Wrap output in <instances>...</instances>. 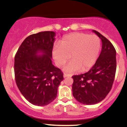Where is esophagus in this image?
Listing matches in <instances>:
<instances>
[{
    "mask_svg": "<svg viewBox=\"0 0 127 127\" xmlns=\"http://www.w3.org/2000/svg\"><path fill=\"white\" fill-rule=\"evenodd\" d=\"M69 76H71V75H70V74H66V73H64V74H63V77H69Z\"/></svg>",
    "mask_w": 127,
    "mask_h": 127,
    "instance_id": "1",
    "label": "esophagus"
}]
</instances>
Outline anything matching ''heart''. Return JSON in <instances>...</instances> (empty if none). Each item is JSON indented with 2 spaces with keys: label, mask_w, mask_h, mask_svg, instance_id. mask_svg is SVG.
<instances>
[{
  "label": "heart",
  "mask_w": 127,
  "mask_h": 127,
  "mask_svg": "<svg viewBox=\"0 0 127 127\" xmlns=\"http://www.w3.org/2000/svg\"><path fill=\"white\" fill-rule=\"evenodd\" d=\"M100 40L97 36L82 33H75L65 36L60 46H55L53 56L59 67L64 66L71 57V60L63 70L73 73L79 70L85 71L93 66L99 56Z\"/></svg>",
  "instance_id": "b5f03b06"
}]
</instances>
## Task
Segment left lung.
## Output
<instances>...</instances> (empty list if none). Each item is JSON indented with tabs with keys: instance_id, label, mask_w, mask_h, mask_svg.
I'll return each mask as SVG.
<instances>
[{
	"instance_id": "1",
	"label": "left lung",
	"mask_w": 127,
	"mask_h": 127,
	"mask_svg": "<svg viewBox=\"0 0 127 127\" xmlns=\"http://www.w3.org/2000/svg\"><path fill=\"white\" fill-rule=\"evenodd\" d=\"M102 40V51L93 67L84 74L72 76L74 97L81 104L93 105L104 99L112 87L116 72V51L105 36L92 30Z\"/></svg>"
}]
</instances>
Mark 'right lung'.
<instances>
[{"mask_svg":"<svg viewBox=\"0 0 127 127\" xmlns=\"http://www.w3.org/2000/svg\"><path fill=\"white\" fill-rule=\"evenodd\" d=\"M56 33L41 32L26 38L15 56L17 86L24 97L38 106L46 105L57 96L63 73L52 64Z\"/></svg>","mask_w":127,"mask_h":127,"instance_id":"right-lung-1","label":"right lung"}]
</instances>
